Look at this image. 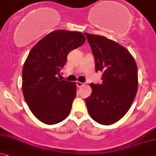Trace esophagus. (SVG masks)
I'll return each mask as SVG.
<instances>
[{"mask_svg":"<svg viewBox=\"0 0 156 156\" xmlns=\"http://www.w3.org/2000/svg\"><path fill=\"white\" fill-rule=\"evenodd\" d=\"M76 86H77V87H82V86H84V83H82V82H76Z\"/></svg>","mask_w":156,"mask_h":156,"instance_id":"obj_1","label":"esophagus"}]
</instances>
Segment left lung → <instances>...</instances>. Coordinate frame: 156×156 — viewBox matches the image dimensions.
<instances>
[{"label":"left lung","instance_id":"obj_1","mask_svg":"<svg viewBox=\"0 0 156 156\" xmlns=\"http://www.w3.org/2000/svg\"><path fill=\"white\" fill-rule=\"evenodd\" d=\"M101 71L102 83H90L92 93L85 98L89 115L95 121L109 126L120 120L132 104L138 87L134 59L125 47L107 38L85 34Z\"/></svg>","mask_w":156,"mask_h":156}]
</instances>
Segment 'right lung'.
Here are the masks:
<instances>
[{"label":"right lung","instance_id":"right-lung-1","mask_svg":"<svg viewBox=\"0 0 156 156\" xmlns=\"http://www.w3.org/2000/svg\"><path fill=\"white\" fill-rule=\"evenodd\" d=\"M80 32L58 30L31 49L23 69V92L30 111L40 121L58 123L70 113L76 97V83L57 77L67 55L85 41Z\"/></svg>","mask_w":156,"mask_h":156}]
</instances>
